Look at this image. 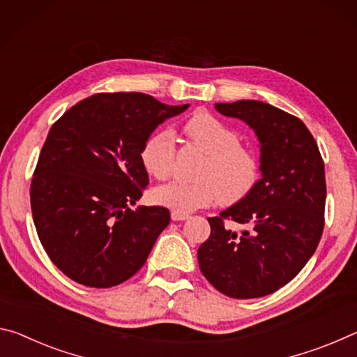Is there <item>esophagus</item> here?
I'll use <instances>...</instances> for the list:
<instances>
[{
    "instance_id": "34e87169",
    "label": "esophagus",
    "mask_w": 357,
    "mask_h": 357,
    "mask_svg": "<svg viewBox=\"0 0 357 357\" xmlns=\"http://www.w3.org/2000/svg\"><path fill=\"white\" fill-rule=\"evenodd\" d=\"M171 218L174 221H183V220H188L190 215L188 213H182V212H175V210H172L171 212Z\"/></svg>"
}]
</instances>
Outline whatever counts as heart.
I'll use <instances>...</instances> for the list:
<instances>
[{
  "label": "heart",
  "mask_w": 357,
  "mask_h": 357,
  "mask_svg": "<svg viewBox=\"0 0 357 357\" xmlns=\"http://www.w3.org/2000/svg\"><path fill=\"white\" fill-rule=\"evenodd\" d=\"M183 132L206 156L195 171L196 180L156 186L151 192L156 204L188 213L218 199L234 204L255 188L259 177L258 158L241 144L237 131L212 114L197 112L186 121ZM140 161L151 177L166 180L175 165L174 134L161 130L149 136L140 150Z\"/></svg>",
  "instance_id": "b5f03b06"
}]
</instances>
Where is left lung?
<instances>
[{"instance_id": "1", "label": "left lung", "mask_w": 357, "mask_h": 357, "mask_svg": "<svg viewBox=\"0 0 357 357\" xmlns=\"http://www.w3.org/2000/svg\"><path fill=\"white\" fill-rule=\"evenodd\" d=\"M215 109L245 121L258 136L262 177L243 199L208 218L212 231L197 261L220 293L255 299L289 283L317 250L324 229V162L303 121L282 109L255 99Z\"/></svg>"}]
</instances>
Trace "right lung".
Segmentation results:
<instances>
[{
    "mask_svg": "<svg viewBox=\"0 0 357 357\" xmlns=\"http://www.w3.org/2000/svg\"><path fill=\"white\" fill-rule=\"evenodd\" d=\"M188 107L144 93H98L50 128L30 197L39 241L64 275L112 288L145 264L171 213L130 208L149 185L140 150L158 125Z\"/></svg>",
    "mask_w": 357,
    "mask_h": 357,
    "instance_id": "1",
    "label": "right lung"
}]
</instances>
